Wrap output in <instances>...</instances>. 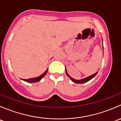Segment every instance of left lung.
Listing matches in <instances>:
<instances>
[{
  "mask_svg": "<svg viewBox=\"0 0 121 121\" xmlns=\"http://www.w3.org/2000/svg\"><path fill=\"white\" fill-rule=\"evenodd\" d=\"M65 72H66V74H67V76L69 77V78H70L71 80H72V81H73V82H75V83H77V84H83V83H85V82H88V81H90V80H91V79L92 78L94 77L95 76V75H97V73H95V74H92V75H90V76L88 77L82 79V80H75V79L73 78H72L71 77L69 76V74H68V73H67V72L66 68H65Z\"/></svg>",
  "mask_w": 121,
  "mask_h": 121,
  "instance_id": "obj_1",
  "label": "left lung"
}]
</instances>
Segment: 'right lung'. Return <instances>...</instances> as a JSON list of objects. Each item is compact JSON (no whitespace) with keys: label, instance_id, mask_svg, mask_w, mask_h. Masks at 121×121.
Here are the masks:
<instances>
[{"label":"right lung","instance_id":"1","mask_svg":"<svg viewBox=\"0 0 121 121\" xmlns=\"http://www.w3.org/2000/svg\"><path fill=\"white\" fill-rule=\"evenodd\" d=\"M47 71H48V69H47V70L44 72V73H43L42 75H41L40 76L38 77L33 78L27 79V80H25V79H22V80H24V81H26V82H30V83H31V82H38V81H40V80H41V78H43V77L46 74H47Z\"/></svg>","mask_w":121,"mask_h":121}]
</instances>
